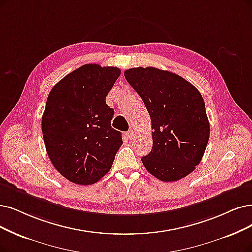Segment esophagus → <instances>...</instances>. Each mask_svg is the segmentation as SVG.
Segmentation results:
<instances>
[{
  "label": "esophagus",
  "mask_w": 252,
  "mask_h": 252,
  "mask_svg": "<svg viewBox=\"0 0 252 252\" xmlns=\"http://www.w3.org/2000/svg\"><path fill=\"white\" fill-rule=\"evenodd\" d=\"M133 136H134V131H133V130H129V131L126 132V137L128 139H131Z\"/></svg>",
  "instance_id": "esophagus-1"
}]
</instances>
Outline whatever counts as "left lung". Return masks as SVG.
<instances>
[{
    "label": "left lung",
    "mask_w": 252,
    "mask_h": 252,
    "mask_svg": "<svg viewBox=\"0 0 252 252\" xmlns=\"http://www.w3.org/2000/svg\"><path fill=\"white\" fill-rule=\"evenodd\" d=\"M124 75L143 99L152 122L153 147L142 158L146 169L163 182L192 173L210 136L198 90L180 75L154 67L130 68Z\"/></svg>",
    "instance_id": "1"
}]
</instances>
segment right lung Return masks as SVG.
Segmentation results:
<instances>
[{
  "label": "right lung",
  "mask_w": 252,
  "mask_h": 252,
  "mask_svg": "<svg viewBox=\"0 0 252 252\" xmlns=\"http://www.w3.org/2000/svg\"><path fill=\"white\" fill-rule=\"evenodd\" d=\"M120 74L117 67L86 64L48 94L41 123L44 145L53 165L70 182H98L123 144L112 128L114 109L105 102Z\"/></svg>",
  "instance_id": "1"
}]
</instances>
